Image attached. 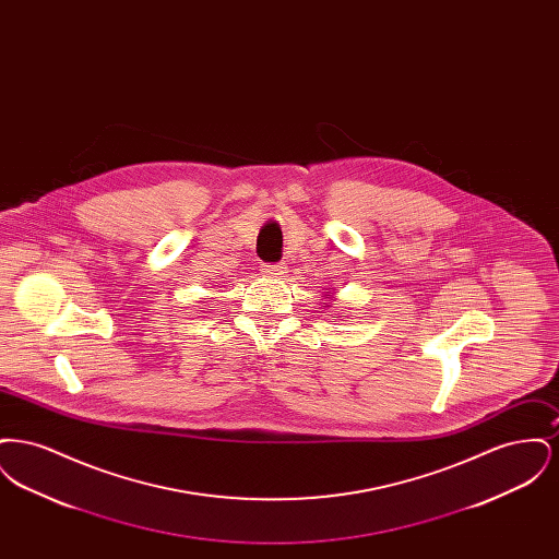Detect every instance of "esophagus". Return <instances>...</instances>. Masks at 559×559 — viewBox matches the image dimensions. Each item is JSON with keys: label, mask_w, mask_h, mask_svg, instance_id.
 <instances>
[{"label": "esophagus", "mask_w": 559, "mask_h": 559, "mask_svg": "<svg viewBox=\"0 0 559 559\" xmlns=\"http://www.w3.org/2000/svg\"><path fill=\"white\" fill-rule=\"evenodd\" d=\"M262 272L270 278H283L287 274V267L283 264H267V266L262 267Z\"/></svg>", "instance_id": "obj_1"}]
</instances>
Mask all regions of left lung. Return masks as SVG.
Masks as SVG:
<instances>
[{
    "mask_svg": "<svg viewBox=\"0 0 559 559\" xmlns=\"http://www.w3.org/2000/svg\"><path fill=\"white\" fill-rule=\"evenodd\" d=\"M326 306H331V304H326ZM326 306H324V308H326ZM333 319H340V317H333Z\"/></svg>",
    "mask_w": 559,
    "mask_h": 559,
    "instance_id": "left-lung-1",
    "label": "left lung"
}]
</instances>
